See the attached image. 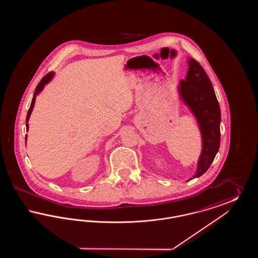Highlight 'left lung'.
Returning <instances> with one entry per match:
<instances>
[{"label":"left lung","instance_id":"obj_1","mask_svg":"<svg viewBox=\"0 0 258 258\" xmlns=\"http://www.w3.org/2000/svg\"><path fill=\"white\" fill-rule=\"evenodd\" d=\"M179 94L195 115L202 136V151L194 177L207 171L221 144V108L211 80L195 59H188V70L179 84Z\"/></svg>","mask_w":258,"mask_h":258}]
</instances>
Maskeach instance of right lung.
<instances>
[{"label":"right lung","mask_w":258,"mask_h":258,"mask_svg":"<svg viewBox=\"0 0 258 258\" xmlns=\"http://www.w3.org/2000/svg\"><path fill=\"white\" fill-rule=\"evenodd\" d=\"M53 76H54V73H49V74H46V75L40 80V82L37 84V88H36V90H35V93H34V97H33L32 102H31V106H30V108H29V110H28L27 117H26V122H27V123H26V130H27V132H28V128H29L28 121H29V118H30V116H31V113H32V111H33V108H34L36 98H37V95L42 91V89L44 88V86L52 79ZM25 140H27V135H26V137H25Z\"/></svg>","instance_id":"1"}]
</instances>
